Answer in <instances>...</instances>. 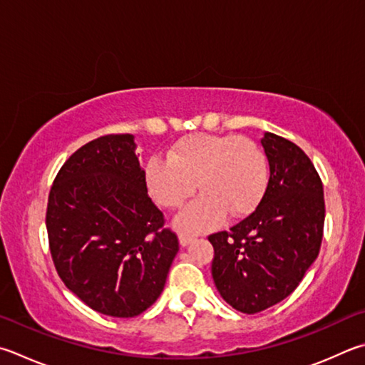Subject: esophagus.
Returning <instances> with one entry per match:
<instances>
[{
    "mask_svg": "<svg viewBox=\"0 0 365 365\" xmlns=\"http://www.w3.org/2000/svg\"><path fill=\"white\" fill-rule=\"evenodd\" d=\"M178 241H180V246H188L190 242L195 241V236L193 235H188V233H180V236H178Z\"/></svg>",
    "mask_w": 365,
    "mask_h": 365,
    "instance_id": "esophagus-1",
    "label": "esophagus"
}]
</instances>
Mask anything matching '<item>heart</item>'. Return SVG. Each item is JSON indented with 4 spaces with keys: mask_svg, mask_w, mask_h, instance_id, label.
Returning a JSON list of instances; mask_svg holds the SVG:
<instances>
[{
    "mask_svg": "<svg viewBox=\"0 0 365 365\" xmlns=\"http://www.w3.org/2000/svg\"><path fill=\"white\" fill-rule=\"evenodd\" d=\"M150 196L168 209L180 207L197 188L202 193L175 218L180 230L214 228L227 214L246 217L262 201L268 183L267 161L254 142L237 135L193 134L172 145L168 156L145 165Z\"/></svg>",
    "mask_w": 365,
    "mask_h": 365,
    "instance_id": "obj_1",
    "label": "heart"
}]
</instances>
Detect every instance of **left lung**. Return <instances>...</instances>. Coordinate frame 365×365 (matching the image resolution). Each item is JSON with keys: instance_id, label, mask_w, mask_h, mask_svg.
Listing matches in <instances>:
<instances>
[{"instance_id": "left-lung-1", "label": "left lung", "mask_w": 365, "mask_h": 365, "mask_svg": "<svg viewBox=\"0 0 365 365\" xmlns=\"http://www.w3.org/2000/svg\"><path fill=\"white\" fill-rule=\"evenodd\" d=\"M262 147L269 178L260 204L230 231L209 236L215 287L246 314L294 292L319 254L326 218L321 177L304 151L271 132Z\"/></svg>"}]
</instances>
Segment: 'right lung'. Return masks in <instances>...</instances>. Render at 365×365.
Masks as SVG:
<instances>
[{
	"label": "right lung",
	"mask_w": 365,
	"mask_h": 365,
	"mask_svg": "<svg viewBox=\"0 0 365 365\" xmlns=\"http://www.w3.org/2000/svg\"><path fill=\"white\" fill-rule=\"evenodd\" d=\"M134 135L83 145L58 170L46 210L61 279L98 313L134 317L161 295L178 237L148 196Z\"/></svg>",
	"instance_id": "add662e5"
}]
</instances>
